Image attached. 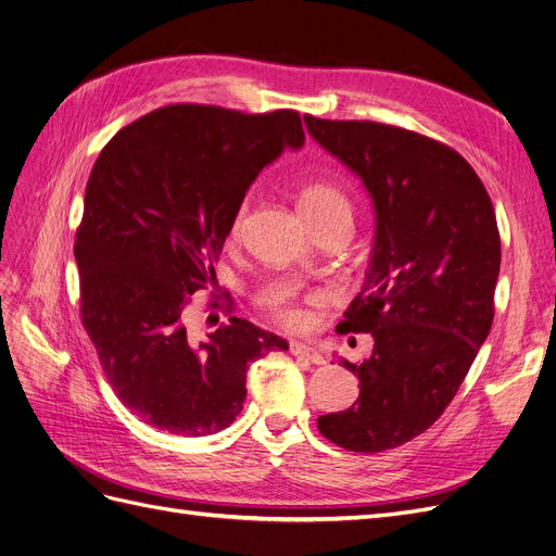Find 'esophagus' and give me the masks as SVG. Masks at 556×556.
Segmentation results:
<instances>
[{"label":"esophagus","mask_w":556,"mask_h":556,"mask_svg":"<svg viewBox=\"0 0 556 556\" xmlns=\"http://www.w3.org/2000/svg\"><path fill=\"white\" fill-rule=\"evenodd\" d=\"M290 351L296 355V358H303V361L313 363V365H324V363H326L321 351H317V349H313V346H307V344L292 342V344H290Z\"/></svg>","instance_id":"34e87169"}]
</instances>
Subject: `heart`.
<instances>
[{
  "mask_svg": "<svg viewBox=\"0 0 556 556\" xmlns=\"http://www.w3.org/2000/svg\"><path fill=\"white\" fill-rule=\"evenodd\" d=\"M301 210L305 214V218L313 224V220H319L328 214H336V212H349L351 214V205L346 201V195L330 187V185H307L303 191H301ZM247 218H249V201H243L235 216H232V224H230V237L237 239L241 237L243 228H247ZM274 315L276 319L287 326V328H303L307 324V315L303 313L301 307L296 305H290V303H282V301H274Z\"/></svg>",
  "mask_w": 556,
  "mask_h": 556,
  "instance_id": "obj_1",
  "label": "heart"
}]
</instances>
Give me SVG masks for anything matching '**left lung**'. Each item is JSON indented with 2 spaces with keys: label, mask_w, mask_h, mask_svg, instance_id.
I'll return each instance as SVG.
<instances>
[{
  "label": "left lung",
  "mask_w": 556,
  "mask_h": 556,
  "mask_svg": "<svg viewBox=\"0 0 556 556\" xmlns=\"http://www.w3.org/2000/svg\"><path fill=\"white\" fill-rule=\"evenodd\" d=\"M305 127L361 177L374 205V243L363 292L338 326L371 332L355 404L317 419L349 452H383L425 433L450 406L493 326L500 276L495 210L456 150L371 121Z\"/></svg>",
  "instance_id": "left-lung-1"
}]
</instances>
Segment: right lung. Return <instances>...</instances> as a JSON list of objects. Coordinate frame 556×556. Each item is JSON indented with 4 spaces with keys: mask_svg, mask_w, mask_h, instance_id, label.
<instances>
[{
    "mask_svg": "<svg viewBox=\"0 0 556 556\" xmlns=\"http://www.w3.org/2000/svg\"><path fill=\"white\" fill-rule=\"evenodd\" d=\"M305 143L296 111L170 104L123 127L88 177L75 239L81 324L121 402L173 435L228 429L249 365L287 340L230 317L195 340L185 307L216 280L237 207L264 166Z\"/></svg>",
    "mask_w": 556,
    "mask_h": 556,
    "instance_id": "add662e5",
    "label": "right lung"
}]
</instances>
